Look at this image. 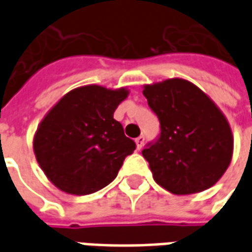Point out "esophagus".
Wrapping results in <instances>:
<instances>
[{
	"label": "esophagus",
	"instance_id": "esophagus-1",
	"mask_svg": "<svg viewBox=\"0 0 252 252\" xmlns=\"http://www.w3.org/2000/svg\"><path fill=\"white\" fill-rule=\"evenodd\" d=\"M135 142H136L137 150H140V148H142L143 146H144V136L136 137V140H135Z\"/></svg>",
	"mask_w": 252,
	"mask_h": 252
}]
</instances>
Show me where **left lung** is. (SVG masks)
I'll use <instances>...</instances> for the list:
<instances>
[{
  "mask_svg": "<svg viewBox=\"0 0 252 252\" xmlns=\"http://www.w3.org/2000/svg\"><path fill=\"white\" fill-rule=\"evenodd\" d=\"M143 94L160 121L158 142L142 151L155 182L177 195L215 185L233 154L232 129L215 101L182 78L144 85Z\"/></svg>",
  "mask_w": 252,
  "mask_h": 252,
  "instance_id": "1",
  "label": "left lung"
}]
</instances>
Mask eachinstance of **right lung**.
<instances>
[{"mask_svg":"<svg viewBox=\"0 0 252 252\" xmlns=\"http://www.w3.org/2000/svg\"><path fill=\"white\" fill-rule=\"evenodd\" d=\"M126 88L86 85L70 90L47 112L33 136L36 160L58 189L92 194L115 180L135 142L113 119Z\"/></svg>","mask_w":252,"mask_h":252,"instance_id":"add662e5","label":"right lung"}]
</instances>
